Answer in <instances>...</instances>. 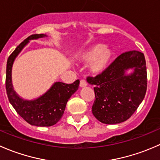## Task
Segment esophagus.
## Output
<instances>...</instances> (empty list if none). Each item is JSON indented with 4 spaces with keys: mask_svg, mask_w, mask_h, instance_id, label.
Returning a JSON list of instances; mask_svg holds the SVG:
<instances>
[{
    "mask_svg": "<svg viewBox=\"0 0 160 160\" xmlns=\"http://www.w3.org/2000/svg\"><path fill=\"white\" fill-rule=\"evenodd\" d=\"M80 87L81 88H83V87H85L87 85V82L86 81L84 80V79H82L80 81Z\"/></svg>",
    "mask_w": 160,
    "mask_h": 160,
    "instance_id": "34e87169",
    "label": "esophagus"
}]
</instances>
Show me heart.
Masks as SVG:
<instances>
[{"instance_id":"b5f03b06","label":"heart","mask_w":160,"mask_h":160,"mask_svg":"<svg viewBox=\"0 0 160 160\" xmlns=\"http://www.w3.org/2000/svg\"><path fill=\"white\" fill-rule=\"evenodd\" d=\"M111 56L110 50L105 48V46L102 44H97L82 54L80 56V60L86 63L92 61L90 69L93 73L98 74L107 68Z\"/></svg>"}]
</instances>
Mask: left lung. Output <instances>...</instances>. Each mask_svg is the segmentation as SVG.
I'll return each instance as SVG.
<instances>
[{"mask_svg":"<svg viewBox=\"0 0 160 160\" xmlns=\"http://www.w3.org/2000/svg\"><path fill=\"white\" fill-rule=\"evenodd\" d=\"M133 68L134 72L126 75ZM87 82L95 85V99L92 114L105 124H117L126 121L142 102L147 88L146 59L139 51H129L116 60L95 77Z\"/></svg>","mask_w":160,"mask_h":160,"instance_id":"1","label":"left lung"}]
</instances>
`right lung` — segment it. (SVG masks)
Returning <instances> with one entry per match:
<instances>
[{
  "label": "right lung",
  "mask_w": 160,
  "mask_h": 160,
  "mask_svg": "<svg viewBox=\"0 0 160 160\" xmlns=\"http://www.w3.org/2000/svg\"><path fill=\"white\" fill-rule=\"evenodd\" d=\"M45 34H32L15 48L9 56L6 68V91L10 103L18 113L29 124L36 126H52L63 116L67 102L78 90L79 80L72 84L55 82L43 95L34 100H24L20 98L13 88L11 83V68L13 62L29 40L45 37Z\"/></svg>",
  "instance_id": "obj_1"
}]
</instances>
